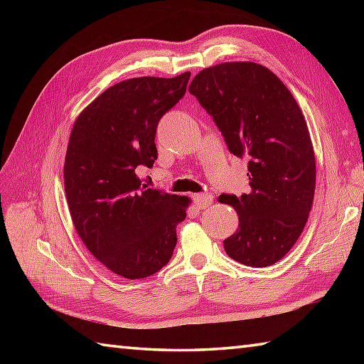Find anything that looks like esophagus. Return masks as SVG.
Listing matches in <instances>:
<instances>
[{"instance_id":"1","label":"esophagus","mask_w":364,"mask_h":364,"mask_svg":"<svg viewBox=\"0 0 364 364\" xmlns=\"http://www.w3.org/2000/svg\"><path fill=\"white\" fill-rule=\"evenodd\" d=\"M194 202L200 208V210H205V208H208L213 203V196L211 194H197L194 197Z\"/></svg>"}]
</instances>
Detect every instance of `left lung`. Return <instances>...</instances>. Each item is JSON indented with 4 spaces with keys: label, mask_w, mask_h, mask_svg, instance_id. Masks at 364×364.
Here are the masks:
<instances>
[{
    "label": "left lung",
    "mask_w": 364,
    "mask_h": 364,
    "mask_svg": "<svg viewBox=\"0 0 364 364\" xmlns=\"http://www.w3.org/2000/svg\"><path fill=\"white\" fill-rule=\"evenodd\" d=\"M189 92L230 153L249 159V194L219 197L239 218L223 249L241 264L272 266L297 242L313 206L316 159L304 112L274 72L249 60L203 68Z\"/></svg>",
    "instance_id": "8db88e82"
}]
</instances>
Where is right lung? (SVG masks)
Listing matches in <instances>:
<instances>
[{
  "label": "right lung",
  "mask_w": 364,
  "mask_h": 364,
  "mask_svg": "<svg viewBox=\"0 0 364 364\" xmlns=\"http://www.w3.org/2000/svg\"><path fill=\"white\" fill-rule=\"evenodd\" d=\"M191 72L141 76L114 84L75 120L64 162V186L76 233L111 272L150 277L172 258L176 225L191 198L146 189L139 166L158 158L156 127L183 95Z\"/></svg>",
  "instance_id": "add662e5"
}]
</instances>
